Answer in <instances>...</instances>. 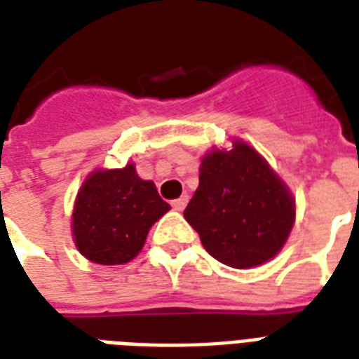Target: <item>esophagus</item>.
Masks as SVG:
<instances>
[{
	"instance_id": "1",
	"label": "esophagus",
	"mask_w": 359,
	"mask_h": 359,
	"mask_svg": "<svg viewBox=\"0 0 359 359\" xmlns=\"http://www.w3.org/2000/svg\"><path fill=\"white\" fill-rule=\"evenodd\" d=\"M187 203H188V196H187V194H184V196H180L179 200H172L171 201V205H172V209H175V211H182V209L187 207Z\"/></svg>"
}]
</instances>
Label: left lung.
I'll return each mask as SVG.
<instances>
[{
    "label": "left lung",
    "mask_w": 359,
    "mask_h": 359,
    "mask_svg": "<svg viewBox=\"0 0 359 359\" xmlns=\"http://www.w3.org/2000/svg\"><path fill=\"white\" fill-rule=\"evenodd\" d=\"M205 251L232 268L280 253L294 222V200L266 159L243 140L201 159L200 187L184 209Z\"/></svg>",
    "instance_id": "left-lung-1"
}]
</instances>
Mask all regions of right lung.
I'll use <instances>...</instances> for the list:
<instances>
[{"instance_id":"obj_1","label":"right lung","mask_w":359,"mask_h":359,"mask_svg":"<svg viewBox=\"0 0 359 359\" xmlns=\"http://www.w3.org/2000/svg\"><path fill=\"white\" fill-rule=\"evenodd\" d=\"M171 207L152 180H142L133 163L97 169L81 184L72 213L78 251L97 264H126L142 249L156 220Z\"/></svg>"}]
</instances>
